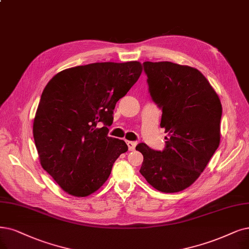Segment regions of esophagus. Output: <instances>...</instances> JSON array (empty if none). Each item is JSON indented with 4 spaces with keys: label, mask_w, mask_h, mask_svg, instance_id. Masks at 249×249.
Listing matches in <instances>:
<instances>
[{
    "label": "esophagus",
    "mask_w": 249,
    "mask_h": 249,
    "mask_svg": "<svg viewBox=\"0 0 249 249\" xmlns=\"http://www.w3.org/2000/svg\"><path fill=\"white\" fill-rule=\"evenodd\" d=\"M126 143H127V145H128V149H129V151H134L135 146H136V142H129V141H127Z\"/></svg>",
    "instance_id": "34e87169"
}]
</instances>
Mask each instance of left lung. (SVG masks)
<instances>
[{"instance_id": "8db88e82", "label": "left lung", "mask_w": 249, "mask_h": 249, "mask_svg": "<svg viewBox=\"0 0 249 249\" xmlns=\"http://www.w3.org/2000/svg\"><path fill=\"white\" fill-rule=\"evenodd\" d=\"M152 99L162 109L166 146L154 151L136 145L143 156L140 172L163 193L189 188L203 172L218 148L222 104L197 69L170 61L143 62Z\"/></svg>"}]
</instances>
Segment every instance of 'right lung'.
<instances>
[{"instance_id": "obj_1", "label": "right lung", "mask_w": 249, "mask_h": 249, "mask_svg": "<svg viewBox=\"0 0 249 249\" xmlns=\"http://www.w3.org/2000/svg\"><path fill=\"white\" fill-rule=\"evenodd\" d=\"M142 71L139 61L95 62L63 70L46 85L34 119V140L42 167L68 194H93L128 151L124 141L107 136V126L117 101Z\"/></svg>"}]
</instances>
